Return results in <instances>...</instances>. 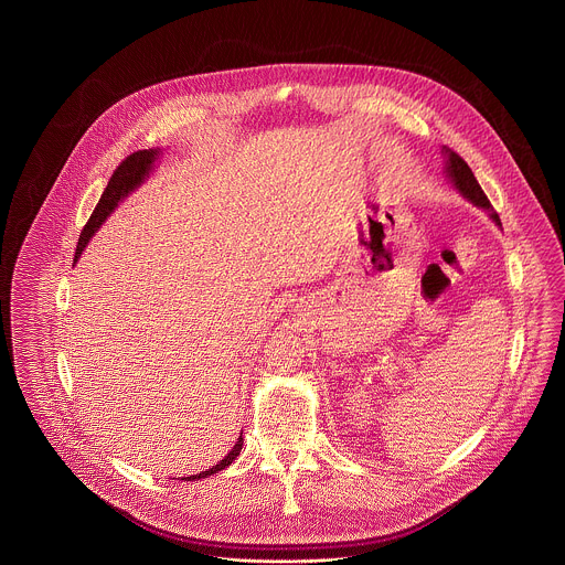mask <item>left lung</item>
Wrapping results in <instances>:
<instances>
[{
	"mask_svg": "<svg viewBox=\"0 0 565 565\" xmlns=\"http://www.w3.org/2000/svg\"><path fill=\"white\" fill-rule=\"evenodd\" d=\"M444 153H446V174H448V179L454 182V186L460 191V195L467 198L469 202L475 203L477 207L486 210V212L490 214V218H492L497 225H500L497 210L492 207L488 195H486L483 189L479 186V182L475 179L471 168L467 166V161L460 158L458 153H454L448 147H444Z\"/></svg>",
	"mask_w": 565,
	"mask_h": 565,
	"instance_id": "1",
	"label": "left lung"
}]
</instances>
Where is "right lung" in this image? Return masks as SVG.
I'll return each mask as SVG.
<instances>
[{
    "label": "right lung",
    "mask_w": 565,
    "mask_h": 565,
    "mask_svg": "<svg viewBox=\"0 0 565 565\" xmlns=\"http://www.w3.org/2000/svg\"><path fill=\"white\" fill-rule=\"evenodd\" d=\"M158 156L159 149L136 151V153L128 156V158L124 159V161L115 168L114 177L109 179L107 189H105V191H103V195H100V202L96 203V207H94V212H92L90 221L86 223L84 231H82V235H79L77 249H75V258H73L75 263H77V258L82 256L84 248L88 246L92 235L100 228V225L107 221V216H109V214L114 212L115 207H117V203L121 202L124 198H128V195L135 191L136 186H140V182L145 181V179L149 177V172H151V168H153V163H156ZM242 446H244V437L239 435V439L235 441L233 450L228 451L225 458H223L216 467L205 469L202 473L184 477V481L203 479V477H207V475H214L218 473V471H223V469H226V467H228V465L239 456Z\"/></svg>",
    "instance_id": "1"
}]
</instances>
